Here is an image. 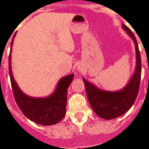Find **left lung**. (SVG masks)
Segmentation results:
<instances>
[{"instance_id": "obj_1", "label": "left lung", "mask_w": 149, "mask_h": 149, "mask_svg": "<svg viewBox=\"0 0 149 149\" xmlns=\"http://www.w3.org/2000/svg\"><path fill=\"white\" fill-rule=\"evenodd\" d=\"M123 28L133 39L136 47V70L130 81L120 91H107L100 89L93 84L83 79L87 98L93 110L99 117L105 120L117 118L127 112L136 101L139 91L141 77V59L139 45L131 30L125 24H123Z\"/></svg>"}]
</instances>
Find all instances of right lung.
Here are the masks:
<instances>
[{
    "label": "right lung",
    "instance_id": "right-lung-1",
    "mask_svg": "<svg viewBox=\"0 0 149 149\" xmlns=\"http://www.w3.org/2000/svg\"><path fill=\"white\" fill-rule=\"evenodd\" d=\"M15 36L14 34L10 44L8 70L16 102L22 113L30 120L42 125L56 124L65 115L67 89L73 81L74 74H70L60 79L55 91L46 98H34L24 94L15 81L11 70L10 53Z\"/></svg>",
    "mask_w": 149,
    "mask_h": 149
}]
</instances>
